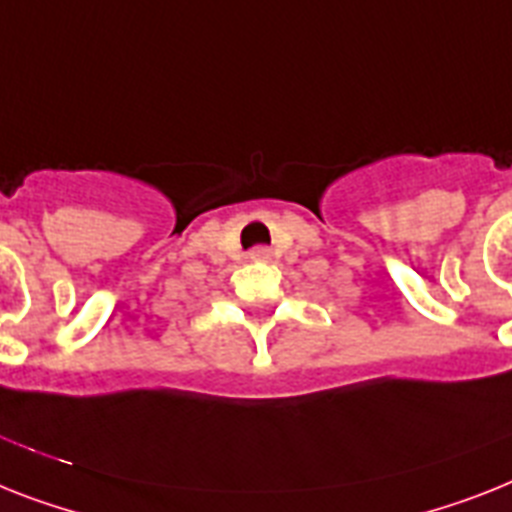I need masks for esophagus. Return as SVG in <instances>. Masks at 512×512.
Segmentation results:
<instances>
[{"label": "esophagus", "mask_w": 512, "mask_h": 512, "mask_svg": "<svg viewBox=\"0 0 512 512\" xmlns=\"http://www.w3.org/2000/svg\"><path fill=\"white\" fill-rule=\"evenodd\" d=\"M248 256H251V259H269V248H253Z\"/></svg>", "instance_id": "obj_1"}]
</instances>
